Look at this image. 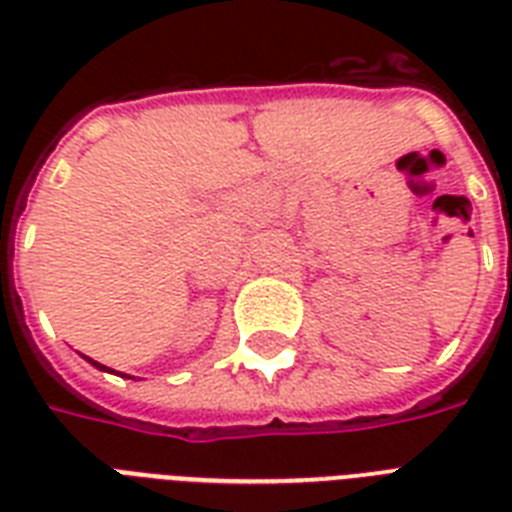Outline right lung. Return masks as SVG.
Segmentation results:
<instances>
[{"mask_svg": "<svg viewBox=\"0 0 512 512\" xmlns=\"http://www.w3.org/2000/svg\"><path fill=\"white\" fill-rule=\"evenodd\" d=\"M87 361H90V364H92V366H98V369H103V372H114V369H108V366L98 364V361H92V358H87ZM122 377H127V374H122Z\"/></svg>", "mask_w": 512, "mask_h": 512, "instance_id": "add662e5", "label": "right lung"}]
</instances>
